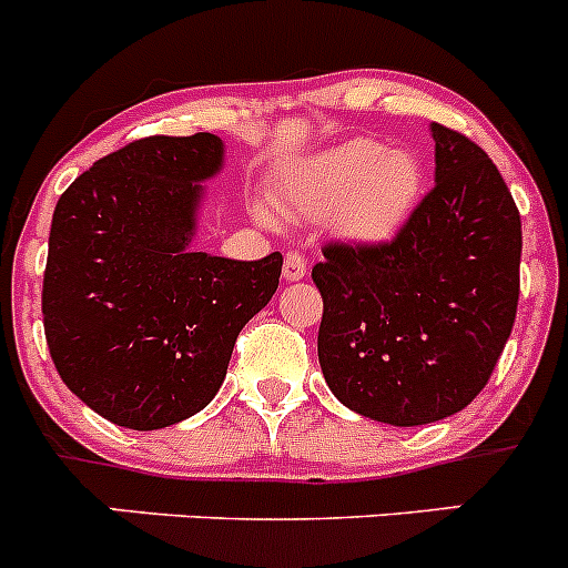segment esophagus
Returning a JSON list of instances; mask_svg holds the SVG:
<instances>
[{"label": "esophagus", "mask_w": 568, "mask_h": 568, "mask_svg": "<svg viewBox=\"0 0 568 568\" xmlns=\"http://www.w3.org/2000/svg\"><path fill=\"white\" fill-rule=\"evenodd\" d=\"M281 273H284V278L287 281H301L306 275V258L301 256L298 251H290L287 256H284V267H281Z\"/></svg>", "instance_id": "obj_1"}]
</instances>
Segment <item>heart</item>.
<instances>
[{
    "label": "heart",
    "mask_w": 568,
    "mask_h": 568,
    "mask_svg": "<svg viewBox=\"0 0 568 568\" xmlns=\"http://www.w3.org/2000/svg\"><path fill=\"white\" fill-rule=\"evenodd\" d=\"M424 189V166L409 150L351 139L295 166L278 186L281 212L293 220L332 217L351 240L379 242L402 229ZM256 217L273 214L256 206Z\"/></svg>",
    "instance_id": "heart-1"
}]
</instances>
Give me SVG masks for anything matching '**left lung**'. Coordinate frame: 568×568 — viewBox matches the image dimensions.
Instances as JSON below:
<instances>
[{
  "instance_id": "1",
  "label": "left lung",
  "mask_w": 568,
  "mask_h": 568,
  "mask_svg": "<svg viewBox=\"0 0 568 568\" xmlns=\"http://www.w3.org/2000/svg\"><path fill=\"white\" fill-rule=\"evenodd\" d=\"M435 186L385 242H326L317 359L365 418L420 426L479 396L516 323L521 217L479 144L432 125Z\"/></svg>"
}]
</instances>
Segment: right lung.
Returning <instances> with one entry per match:
<instances>
[{"label": "right lung", "instance_id": "right-lung-1", "mask_svg": "<svg viewBox=\"0 0 568 568\" xmlns=\"http://www.w3.org/2000/svg\"><path fill=\"white\" fill-rule=\"evenodd\" d=\"M223 164L212 133L144 136L58 200L41 312L63 385L111 424L161 429L200 413L242 326L278 290L258 262L189 253L200 181Z\"/></svg>", "mask_w": 568, "mask_h": 568}]
</instances>
